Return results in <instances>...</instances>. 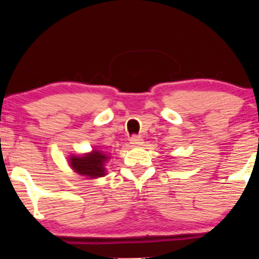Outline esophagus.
I'll return each instance as SVG.
<instances>
[{"label": "esophagus", "instance_id": "1", "mask_svg": "<svg viewBox=\"0 0 259 259\" xmlns=\"http://www.w3.org/2000/svg\"><path fill=\"white\" fill-rule=\"evenodd\" d=\"M130 144L134 147H139L144 144V139L140 138V137H138V136H134L133 138L130 139Z\"/></svg>", "mask_w": 259, "mask_h": 259}]
</instances>
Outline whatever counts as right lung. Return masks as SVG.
Returning <instances> with one entry per match:
<instances>
[{"label":"right lung","instance_id":"obj_1","mask_svg":"<svg viewBox=\"0 0 259 259\" xmlns=\"http://www.w3.org/2000/svg\"><path fill=\"white\" fill-rule=\"evenodd\" d=\"M111 156L100 149V146L93 148L92 151L82 155H70L68 162L70 168L85 179H97L104 177L107 174L106 164Z\"/></svg>","mask_w":259,"mask_h":259}]
</instances>
